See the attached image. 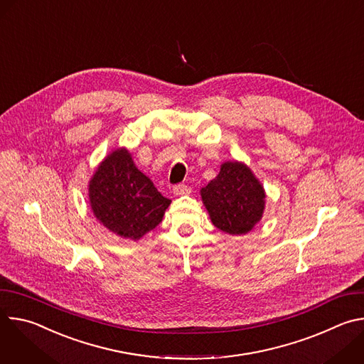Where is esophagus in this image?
Returning a JSON list of instances; mask_svg holds the SVG:
<instances>
[{"label": "esophagus", "instance_id": "obj_1", "mask_svg": "<svg viewBox=\"0 0 364 364\" xmlns=\"http://www.w3.org/2000/svg\"><path fill=\"white\" fill-rule=\"evenodd\" d=\"M191 193V188L186 184H177L173 187V194L174 196H187Z\"/></svg>", "mask_w": 364, "mask_h": 364}]
</instances>
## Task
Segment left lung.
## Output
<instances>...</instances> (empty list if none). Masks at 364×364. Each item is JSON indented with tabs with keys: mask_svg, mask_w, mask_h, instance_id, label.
<instances>
[{
	"mask_svg": "<svg viewBox=\"0 0 364 364\" xmlns=\"http://www.w3.org/2000/svg\"><path fill=\"white\" fill-rule=\"evenodd\" d=\"M200 196L212 223L228 235H246L264 218L265 188L242 161L223 163Z\"/></svg>",
	"mask_w": 364,
	"mask_h": 364,
	"instance_id": "obj_1",
	"label": "left lung"
}]
</instances>
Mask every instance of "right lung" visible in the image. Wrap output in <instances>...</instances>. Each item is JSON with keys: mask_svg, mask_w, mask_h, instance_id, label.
Listing matches in <instances>:
<instances>
[{"mask_svg": "<svg viewBox=\"0 0 364 364\" xmlns=\"http://www.w3.org/2000/svg\"><path fill=\"white\" fill-rule=\"evenodd\" d=\"M89 204L96 220L112 233L139 240L157 228L171 200L141 173L125 146L111 151L87 184Z\"/></svg>", "mask_w": 364, "mask_h": 364, "instance_id": "right-lung-1", "label": "right lung"}]
</instances>
